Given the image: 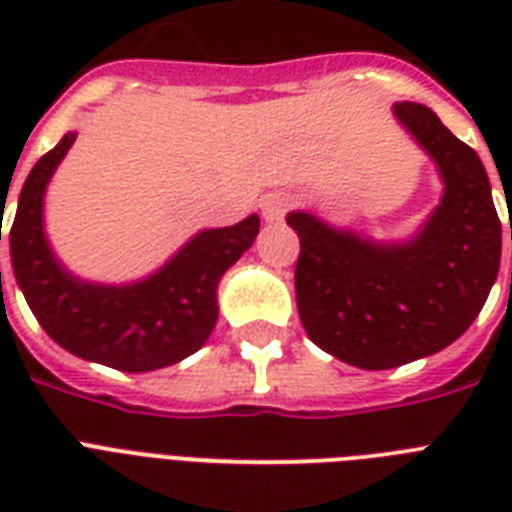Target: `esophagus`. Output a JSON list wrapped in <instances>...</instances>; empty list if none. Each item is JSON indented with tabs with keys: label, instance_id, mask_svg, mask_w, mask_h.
Listing matches in <instances>:
<instances>
[{
	"label": "esophagus",
	"instance_id": "1",
	"mask_svg": "<svg viewBox=\"0 0 512 512\" xmlns=\"http://www.w3.org/2000/svg\"><path fill=\"white\" fill-rule=\"evenodd\" d=\"M263 217L265 220H281V217L287 215L289 207H292V196L289 193H268L263 199Z\"/></svg>",
	"mask_w": 512,
	"mask_h": 512
}]
</instances>
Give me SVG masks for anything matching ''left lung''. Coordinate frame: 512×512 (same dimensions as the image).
Here are the masks:
<instances>
[{
    "label": "left lung",
    "instance_id": "1",
    "mask_svg": "<svg viewBox=\"0 0 512 512\" xmlns=\"http://www.w3.org/2000/svg\"><path fill=\"white\" fill-rule=\"evenodd\" d=\"M393 114L446 185L412 241L374 244L308 212L287 217L300 236L295 292L305 332L358 369H393L452 345L476 321L500 271L502 225L476 151L428 106L396 103Z\"/></svg>",
    "mask_w": 512,
    "mask_h": 512
}]
</instances>
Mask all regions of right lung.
Here are the masks:
<instances>
[{
  "mask_svg": "<svg viewBox=\"0 0 512 512\" xmlns=\"http://www.w3.org/2000/svg\"><path fill=\"white\" fill-rule=\"evenodd\" d=\"M76 132L34 164L10 228L12 271L28 308L60 348L122 372L177 364L207 342L217 321V281L260 231V217L196 233L162 271L127 287L87 284L63 271L42 228V199ZM2 241V223H0ZM2 276V273H0Z\"/></svg>",
  "mask_w": 512,
  "mask_h": 512,
  "instance_id": "add662e5",
  "label": "right lung"
}]
</instances>
